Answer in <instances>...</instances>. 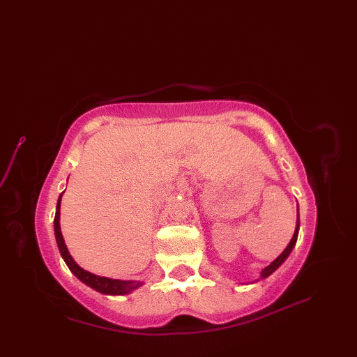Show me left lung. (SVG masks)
Here are the masks:
<instances>
[{"mask_svg": "<svg viewBox=\"0 0 357 357\" xmlns=\"http://www.w3.org/2000/svg\"><path fill=\"white\" fill-rule=\"evenodd\" d=\"M298 231H299V220H296V229H295L294 237H292V238H291V241H289V245H288V246H287V249L282 252V255H280L278 259H275L269 266H266L264 271H261V278H268L272 272H275L280 265L284 264L285 259L289 256V253L292 252V249H294V246H295L296 238H298Z\"/></svg>", "mask_w": 357, "mask_h": 357, "instance_id": "1", "label": "left lung"}]
</instances>
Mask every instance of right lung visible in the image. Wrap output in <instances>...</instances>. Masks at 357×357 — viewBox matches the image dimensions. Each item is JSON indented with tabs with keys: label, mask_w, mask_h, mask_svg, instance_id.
I'll list each match as a JSON object with an SVG mask.
<instances>
[{
	"label": "right lung",
	"mask_w": 357,
	"mask_h": 357,
	"mask_svg": "<svg viewBox=\"0 0 357 357\" xmlns=\"http://www.w3.org/2000/svg\"><path fill=\"white\" fill-rule=\"evenodd\" d=\"M61 199H62V194L58 199V204H56V214H54V221H53L54 222V236H56V241H58L59 252H61V255L65 260V264L72 271V273L77 276L79 280H82L84 284H86L88 287L93 288L101 294L124 295V294H128L131 291L137 289L142 285V282H139V280H119V279H109V278H104V276H97V275L84 271L82 268H79L77 264H75V260L72 259V256L69 255V252L66 249V245H65L62 233H61V226H59Z\"/></svg>",
	"instance_id": "right-lung-1"
}]
</instances>
